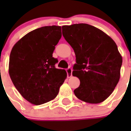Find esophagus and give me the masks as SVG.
<instances>
[{
    "mask_svg": "<svg viewBox=\"0 0 131 131\" xmlns=\"http://www.w3.org/2000/svg\"><path fill=\"white\" fill-rule=\"evenodd\" d=\"M67 71V75H68V78H70V77L72 76V69L71 68H69L66 69Z\"/></svg>",
    "mask_w": 131,
    "mask_h": 131,
    "instance_id": "34e87169",
    "label": "esophagus"
}]
</instances>
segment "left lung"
I'll list each match as a JSON object with an SVG mask.
<instances>
[{
    "label": "left lung",
    "mask_w": 131,
    "mask_h": 131,
    "mask_svg": "<svg viewBox=\"0 0 131 131\" xmlns=\"http://www.w3.org/2000/svg\"><path fill=\"white\" fill-rule=\"evenodd\" d=\"M62 34L75 54L72 74L80 85L75 95L90 104L102 102L120 78L123 60L117 45L104 32L86 24L63 25Z\"/></svg>",
    "instance_id": "obj_1"
}]
</instances>
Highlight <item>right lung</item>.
<instances>
[{
    "mask_svg": "<svg viewBox=\"0 0 131 131\" xmlns=\"http://www.w3.org/2000/svg\"><path fill=\"white\" fill-rule=\"evenodd\" d=\"M62 37L61 27L45 26L31 31L16 42L9 60V75L20 94L30 103L40 105L53 100L67 77L57 69L52 57Z\"/></svg>",
    "mask_w": 131,
    "mask_h": 131,
    "instance_id": "obj_1",
    "label": "right lung"
}]
</instances>
